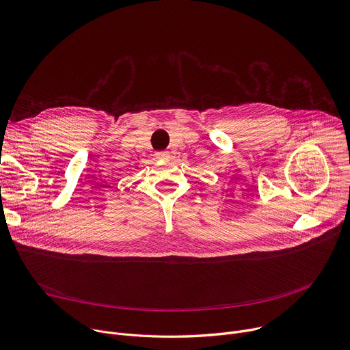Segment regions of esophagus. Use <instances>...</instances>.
I'll return each instance as SVG.
<instances>
[{"label": "esophagus", "mask_w": 350, "mask_h": 350, "mask_svg": "<svg viewBox=\"0 0 350 350\" xmlns=\"http://www.w3.org/2000/svg\"><path fill=\"white\" fill-rule=\"evenodd\" d=\"M157 158L158 159H166V158H169V152H158Z\"/></svg>", "instance_id": "34e87169"}]
</instances>
